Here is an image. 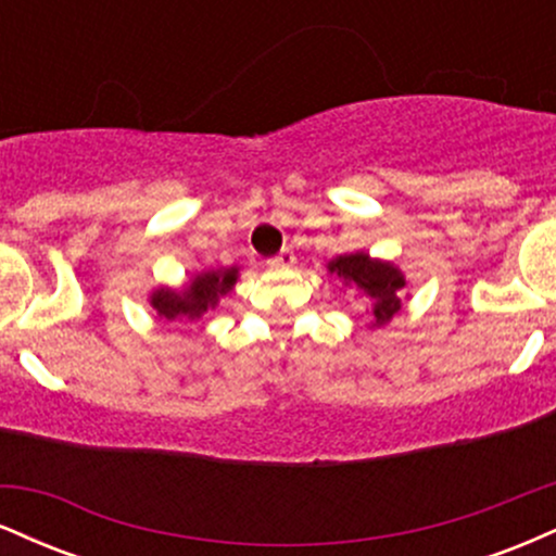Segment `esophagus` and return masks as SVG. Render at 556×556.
<instances>
[{"mask_svg": "<svg viewBox=\"0 0 556 556\" xmlns=\"http://www.w3.org/2000/svg\"><path fill=\"white\" fill-rule=\"evenodd\" d=\"M266 264H269L271 269H290V266L295 264V256H292L290 248H282V251H279L277 256H271Z\"/></svg>", "mask_w": 556, "mask_h": 556, "instance_id": "1", "label": "esophagus"}]
</instances>
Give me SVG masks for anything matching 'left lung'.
<instances>
[{
  "label": "left lung",
  "mask_w": 556,
  "mask_h": 556,
  "mask_svg": "<svg viewBox=\"0 0 556 556\" xmlns=\"http://www.w3.org/2000/svg\"><path fill=\"white\" fill-rule=\"evenodd\" d=\"M329 271L337 274L342 282L358 287L374 300L376 327L387 324L400 311L397 292L405 287V279L392 264H379V261L368 258L366 253H350V256L331 261Z\"/></svg>",
  "instance_id": "left-lung-1"
}]
</instances>
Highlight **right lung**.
Instances as JSON below:
<instances>
[{
    "label": "right lung",
    "mask_w": 556,
    "mask_h": 556,
    "mask_svg": "<svg viewBox=\"0 0 556 556\" xmlns=\"http://www.w3.org/2000/svg\"><path fill=\"white\" fill-rule=\"evenodd\" d=\"M235 279H238V269H225V271H208L195 277L190 282L188 290L175 292V290H156L151 298V305L159 311V316H164L167 321H195L206 314L208 308H214L219 295H227L232 290Z\"/></svg>",
    "instance_id": "obj_1"
}]
</instances>
